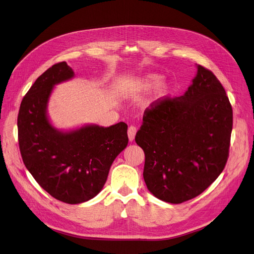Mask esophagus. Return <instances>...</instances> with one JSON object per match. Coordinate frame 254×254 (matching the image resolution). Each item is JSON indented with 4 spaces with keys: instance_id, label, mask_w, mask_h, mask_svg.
<instances>
[{
    "instance_id": "obj_1",
    "label": "esophagus",
    "mask_w": 254,
    "mask_h": 254,
    "mask_svg": "<svg viewBox=\"0 0 254 254\" xmlns=\"http://www.w3.org/2000/svg\"><path fill=\"white\" fill-rule=\"evenodd\" d=\"M135 133H136V127H133V126H130L127 129V135H128V140L130 142H132L134 140V136H135Z\"/></svg>"
}]
</instances>
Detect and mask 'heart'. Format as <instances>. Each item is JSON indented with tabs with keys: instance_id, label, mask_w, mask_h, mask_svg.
I'll use <instances>...</instances> for the list:
<instances>
[{
	"instance_id": "b5f03b06",
	"label": "heart",
	"mask_w": 254,
	"mask_h": 254,
	"mask_svg": "<svg viewBox=\"0 0 254 254\" xmlns=\"http://www.w3.org/2000/svg\"><path fill=\"white\" fill-rule=\"evenodd\" d=\"M161 81H162V76H160L158 74H148L142 77L141 79H139V81L136 82V87L144 91H149L159 86L158 88L159 94L165 95L169 90V85L167 83H161L160 84L159 83ZM159 83L160 85H158Z\"/></svg>"
}]
</instances>
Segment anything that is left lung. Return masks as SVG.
I'll list each match as a JSON object with an SVG mask.
<instances>
[{"label":"left lung","mask_w":254,"mask_h":254,"mask_svg":"<svg viewBox=\"0 0 254 254\" xmlns=\"http://www.w3.org/2000/svg\"><path fill=\"white\" fill-rule=\"evenodd\" d=\"M232 126L224 87L209 68L197 65L186 94L158 99L144 112L134 140L145 153L148 190L171 203L199 195L226 166Z\"/></svg>","instance_id":"left-lung-1"}]
</instances>
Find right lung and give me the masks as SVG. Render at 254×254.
I'll use <instances>...</instances> for the list:
<instances>
[{
  "label": "right lung",
  "mask_w": 254,
  "mask_h": 254,
  "mask_svg": "<svg viewBox=\"0 0 254 254\" xmlns=\"http://www.w3.org/2000/svg\"><path fill=\"white\" fill-rule=\"evenodd\" d=\"M74 76L65 62L40 75L23 97L17 119L20 153L39 186L65 203L97 195L110 166L128 143L127 125L88 126L70 132L54 128L47 117L53 87Z\"/></svg>",
  "instance_id": "obj_1"
}]
</instances>
